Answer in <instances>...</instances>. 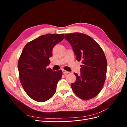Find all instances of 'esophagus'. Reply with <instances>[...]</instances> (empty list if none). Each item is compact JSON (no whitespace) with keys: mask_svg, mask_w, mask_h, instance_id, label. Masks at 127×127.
<instances>
[{"mask_svg":"<svg viewBox=\"0 0 127 127\" xmlns=\"http://www.w3.org/2000/svg\"><path fill=\"white\" fill-rule=\"evenodd\" d=\"M63 74H68V73H69V71H66V70H64V69H63Z\"/></svg>","mask_w":127,"mask_h":127,"instance_id":"34e87169","label":"esophagus"}]
</instances>
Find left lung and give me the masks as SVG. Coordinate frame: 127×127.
I'll use <instances>...</instances> for the list:
<instances>
[{
    "instance_id": "1",
    "label": "left lung",
    "mask_w": 127,
    "mask_h": 127,
    "mask_svg": "<svg viewBox=\"0 0 127 127\" xmlns=\"http://www.w3.org/2000/svg\"><path fill=\"white\" fill-rule=\"evenodd\" d=\"M64 39L71 44L76 60L82 63L80 75L74 72L76 80L71 84L73 92L84 100L95 97L106 78L107 61L104 51L96 42L85 34H65Z\"/></svg>"
}]
</instances>
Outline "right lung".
I'll return each instance as SVG.
<instances>
[{
	"instance_id": "obj_1",
	"label": "right lung",
	"mask_w": 127,
	"mask_h": 127,
	"mask_svg": "<svg viewBox=\"0 0 127 127\" xmlns=\"http://www.w3.org/2000/svg\"><path fill=\"white\" fill-rule=\"evenodd\" d=\"M64 38V34L42 35L27 43L18 62L21 85L33 100L43 102L56 92L57 83L62 77L61 70L47 68L50 64L53 47Z\"/></svg>"
}]
</instances>
